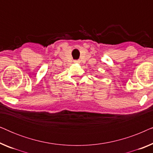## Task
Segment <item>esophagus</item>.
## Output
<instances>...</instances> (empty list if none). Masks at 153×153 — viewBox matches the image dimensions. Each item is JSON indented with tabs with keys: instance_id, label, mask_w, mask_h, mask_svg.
<instances>
[{
	"instance_id": "1",
	"label": "esophagus",
	"mask_w": 153,
	"mask_h": 153,
	"mask_svg": "<svg viewBox=\"0 0 153 153\" xmlns=\"http://www.w3.org/2000/svg\"><path fill=\"white\" fill-rule=\"evenodd\" d=\"M74 63H80V60H74Z\"/></svg>"
}]
</instances>
